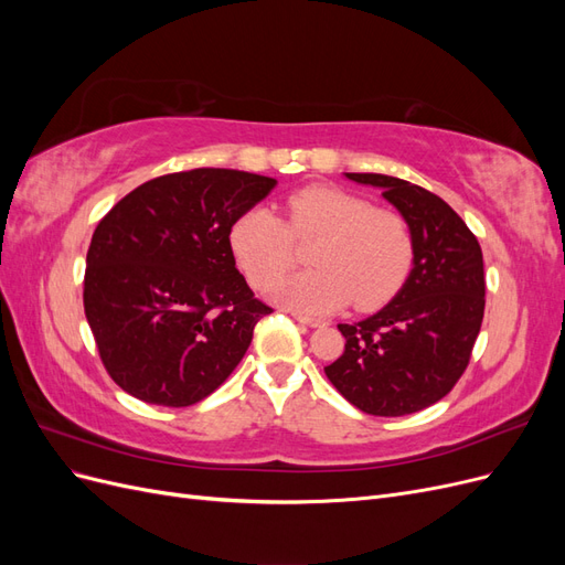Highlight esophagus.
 <instances>
[{
	"label": "esophagus",
	"instance_id": "obj_1",
	"mask_svg": "<svg viewBox=\"0 0 565 565\" xmlns=\"http://www.w3.org/2000/svg\"><path fill=\"white\" fill-rule=\"evenodd\" d=\"M295 320H299L301 324H306V328H322V320L318 318H311V316H303V313H295Z\"/></svg>",
	"mask_w": 565,
	"mask_h": 565
}]
</instances>
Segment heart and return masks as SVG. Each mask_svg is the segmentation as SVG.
<instances>
[{
  "instance_id": "1",
  "label": "heart",
  "mask_w": 565,
  "mask_h": 565,
  "mask_svg": "<svg viewBox=\"0 0 565 565\" xmlns=\"http://www.w3.org/2000/svg\"><path fill=\"white\" fill-rule=\"evenodd\" d=\"M316 241L313 270L273 287V299L299 313H332L353 301L355 309H380L403 287L413 266V235L405 218L374 210L334 185L301 188L287 200V226L266 207L235 218L231 249L254 287H268L295 262V241Z\"/></svg>"
}]
</instances>
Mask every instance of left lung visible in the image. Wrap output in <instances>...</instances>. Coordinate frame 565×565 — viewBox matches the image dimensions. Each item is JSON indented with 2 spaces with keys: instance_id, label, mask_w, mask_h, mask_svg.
<instances>
[{
  "instance_id": "8db88e82",
  "label": "left lung",
  "mask_w": 565,
  "mask_h": 565,
  "mask_svg": "<svg viewBox=\"0 0 565 565\" xmlns=\"http://www.w3.org/2000/svg\"><path fill=\"white\" fill-rule=\"evenodd\" d=\"M380 188L413 235V268L384 309L341 322L347 347L328 380L351 405L403 417L440 401L469 365L486 309L483 252L446 200L386 174H344Z\"/></svg>"
}]
</instances>
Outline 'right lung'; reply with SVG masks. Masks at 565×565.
Wrapping results in <instances>:
<instances>
[{
  "label": "right lung",
  "mask_w": 565,
  "mask_h": 565,
  "mask_svg": "<svg viewBox=\"0 0 565 565\" xmlns=\"http://www.w3.org/2000/svg\"><path fill=\"white\" fill-rule=\"evenodd\" d=\"M276 179L202 167L134 188L98 221L84 313L119 388L185 407L226 382L270 313L235 268L231 228Z\"/></svg>",
  "instance_id": "right-lung-1"
}]
</instances>
